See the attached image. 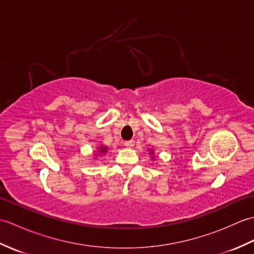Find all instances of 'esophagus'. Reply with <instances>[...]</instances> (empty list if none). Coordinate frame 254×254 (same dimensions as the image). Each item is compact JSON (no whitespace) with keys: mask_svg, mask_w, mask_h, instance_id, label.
<instances>
[{"mask_svg":"<svg viewBox=\"0 0 254 254\" xmlns=\"http://www.w3.org/2000/svg\"><path fill=\"white\" fill-rule=\"evenodd\" d=\"M124 146H126V147H128V148L133 147V146H134V141H133V139H131V141H127V142H124Z\"/></svg>","mask_w":254,"mask_h":254,"instance_id":"1","label":"esophagus"}]
</instances>
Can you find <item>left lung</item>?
<instances>
[{
	"mask_svg": "<svg viewBox=\"0 0 254 254\" xmlns=\"http://www.w3.org/2000/svg\"><path fill=\"white\" fill-rule=\"evenodd\" d=\"M150 154H154V150L153 149H150ZM153 159H154V157H152Z\"/></svg>",
	"mask_w": 254,
	"mask_h": 254,
	"instance_id": "1",
	"label": "left lung"
}]
</instances>
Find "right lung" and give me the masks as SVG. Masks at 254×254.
Segmentation results:
<instances>
[{"mask_svg": "<svg viewBox=\"0 0 254 254\" xmlns=\"http://www.w3.org/2000/svg\"><path fill=\"white\" fill-rule=\"evenodd\" d=\"M99 153H100V154L107 153V147H106V146H101V147H100V149H99Z\"/></svg>", "mask_w": 254, "mask_h": 254, "instance_id": "right-lung-1", "label": "right lung"}]
</instances>
